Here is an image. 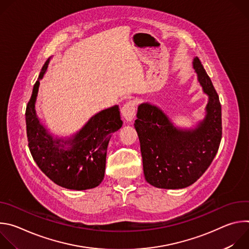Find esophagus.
Listing matches in <instances>:
<instances>
[{
	"label": "esophagus",
	"instance_id": "obj_1",
	"mask_svg": "<svg viewBox=\"0 0 249 249\" xmlns=\"http://www.w3.org/2000/svg\"><path fill=\"white\" fill-rule=\"evenodd\" d=\"M121 113L126 121H132L135 118L136 102L134 100H129L126 102L121 109Z\"/></svg>",
	"mask_w": 249,
	"mask_h": 249
}]
</instances>
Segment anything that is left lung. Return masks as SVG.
<instances>
[{
    "label": "left lung",
    "mask_w": 249,
    "mask_h": 249,
    "mask_svg": "<svg viewBox=\"0 0 249 249\" xmlns=\"http://www.w3.org/2000/svg\"><path fill=\"white\" fill-rule=\"evenodd\" d=\"M193 68L209 97L206 115L194 128L174 126L157 105L141 103L135 129L138 133L145 178L163 189L185 188L197 181L218 153L222 139V108L219 95L198 57Z\"/></svg>",
    "instance_id": "left-lung-1"
}]
</instances>
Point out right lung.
<instances>
[{
	"label": "right lung",
	"mask_w": 249,
	"mask_h": 249,
	"mask_svg": "<svg viewBox=\"0 0 249 249\" xmlns=\"http://www.w3.org/2000/svg\"><path fill=\"white\" fill-rule=\"evenodd\" d=\"M49 62L50 58L41 69L26 106L29 151L42 172L57 185L71 190L94 188L103 180L109 140L123 124L119 106L94 114L71 137H55L41 124L35 110L40 80Z\"/></svg>",
	"instance_id": "1"
}]
</instances>
